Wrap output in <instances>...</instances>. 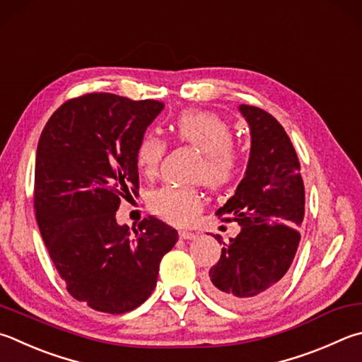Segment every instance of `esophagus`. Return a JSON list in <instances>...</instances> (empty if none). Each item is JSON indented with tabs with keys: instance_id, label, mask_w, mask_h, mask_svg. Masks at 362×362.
Wrapping results in <instances>:
<instances>
[{
	"instance_id": "obj_1",
	"label": "esophagus",
	"mask_w": 362,
	"mask_h": 362,
	"mask_svg": "<svg viewBox=\"0 0 362 362\" xmlns=\"http://www.w3.org/2000/svg\"><path fill=\"white\" fill-rule=\"evenodd\" d=\"M196 233H192V231H180L179 233V238L180 239H183V240H193V239H196Z\"/></svg>"
}]
</instances>
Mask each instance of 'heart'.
I'll return each instance as SVG.
<instances>
[{
  "instance_id": "1",
  "label": "heart",
  "mask_w": 362,
  "mask_h": 362,
  "mask_svg": "<svg viewBox=\"0 0 362 362\" xmlns=\"http://www.w3.org/2000/svg\"><path fill=\"white\" fill-rule=\"evenodd\" d=\"M177 141L188 144L204 155L199 166V179L210 188L221 189L233 183L242 173L244 161L234 146L231 124L207 110H185L173 124ZM166 142L158 134L148 133L136 150L137 169L152 177L158 170ZM202 194L196 188L166 185L148 196V207L153 214L174 225H189L202 209Z\"/></svg>"
}]
</instances>
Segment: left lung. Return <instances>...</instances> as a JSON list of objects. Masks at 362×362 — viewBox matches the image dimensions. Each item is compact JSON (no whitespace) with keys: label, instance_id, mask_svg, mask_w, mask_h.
Returning <instances> with one entry per match:
<instances>
[{"label":"left lung","instance_id":"8db88e82","mask_svg":"<svg viewBox=\"0 0 362 362\" xmlns=\"http://www.w3.org/2000/svg\"><path fill=\"white\" fill-rule=\"evenodd\" d=\"M239 109L252 134L250 160L234 196L216 215L238 221L240 233L223 244L207 290L228 307L253 308L284 284L300 240L305 194L298 153L277 118L247 104ZM215 239L221 244L220 235Z\"/></svg>","mask_w":362,"mask_h":362}]
</instances>
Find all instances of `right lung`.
<instances>
[{"label": "right lung", "mask_w": 362, "mask_h": 362, "mask_svg": "<svg viewBox=\"0 0 362 362\" xmlns=\"http://www.w3.org/2000/svg\"><path fill=\"white\" fill-rule=\"evenodd\" d=\"M163 103L87 93L58 107L39 137L35 212L50 259L72 298L98 312L134 310L156 286L177 231L148 216L117 225L122 199L139 194L136 150Z\"/></svg>", "instance_id": "1"}]
</instances>
